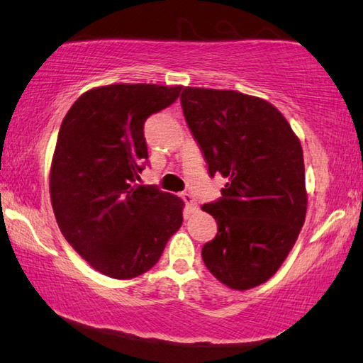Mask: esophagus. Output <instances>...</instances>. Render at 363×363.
I'll return each instance as SVG.
<instances>
[{
	"mask_svg": "<svg viewBox=\"0 0 363 363\" xmlns=\"http://www.w3.org/2000/svg\"><path fill=\"white\" fill-rule=\"evenodd\" d=\"M182 199L185 201V204L189 208V212H193V211H196V208H198V202H196V199L189 193H183Z\"/></svg>",
	"mask_w": 363,
	"mask_h": 363,
	"instance_id": "esophagus-1",
	"label": "esophagus"
}]
</instances>
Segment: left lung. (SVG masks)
Listing matches in <instances>:
<instances>
[{
  "instance_id": "left-lung-1",
  "label": "left lung",
  "mask_w": 363,
  "mask_h": 363,
  "mask_svg": "<svg viewBox=\"0 0 363 363\" xmlns=\"http://www.w3.org/2000/svg\"><path fill=\"white\" fill-rule=\"evenodd\" d=\"M180 101L208 174L228 178L221 198L202 206L218 225L202 259L230 289L257 287L281 268L306 217L300 140L276 106L252 95L185 87Z\"/></svg>"
}]
</instances>
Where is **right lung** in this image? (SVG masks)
Returning <instances> with one entry per match:
<instances>
[{
  "instance_id": "1",
  "label": "right lung",
  "mask_w": 363,
  "mask_h": 363,
  "mask_svg": "<svg viewBox=\"0 0 363 363\" xmlns=\"http://www.w3.org/2000/svg\"><path fill=\"white\" fill-rule=\"evenodd\" d=\"M180 91L156 84L91 89L62 121L49 185L55 220L68 244L108 277L151 269L183 223L180 198L137 183L148 164L145 121Z\"/></svg>"
}]
</instances>
